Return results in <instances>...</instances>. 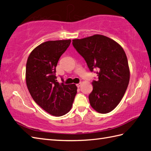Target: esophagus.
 <instances>
[{
	"label": "esophagus",
	"instance_id": "esophagus-1",
	"mask_svg": "<svg viewBox=\"0 0 151 151\" xmlns=\"http://www.w3.org/2000/svg\"><path fill=\"white\" fill-rule=\"evenodd\" d=\"M81 84H82V83H81V82H80V83H76V86L78 87H80V86H81Z\"/></svg>",
	"mask_w": 151,
	"mask_h": 151
}]
</instances>
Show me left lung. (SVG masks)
I'll return each mask as SVG.
<instances>
[{"label": "left lung", "instance_id": "left-lung-1", "mask_svg": "<svg viewBox=\"0 0 151 151\" xmlns=\"http://www.w3.org/2000/svg\"><path fill=\"white\" fill-rule=\"evenodd\" d=\"M73 45L85 60L99 80H93V89L89 95L91 106L96 111L106 114L113 111L123 98L130 78L127 58L120 45L113 39L94 35L73 40Z\"/></svg>", "mask_w": 151, "mask_h": 151}]
</instances>
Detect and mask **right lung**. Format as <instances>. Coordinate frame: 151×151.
<instances>
[{"mask_svg":"<svg viewBox=\"0 0 151 151\" xmlns=\"http://www.w3.org/2000/svg\"><path fill=\"white\" fill-rule=\"evenodd\" d=\"M71 40L47 41L35 47L27 58L26 80L34 101L49 114L60 116L71 110L77 93L75 84L59 83L56 67Z\"/></svg>","mask_w":151,"mask_h":151,"instance_id":"obj_1","label":"right lung"}]
</instances>
